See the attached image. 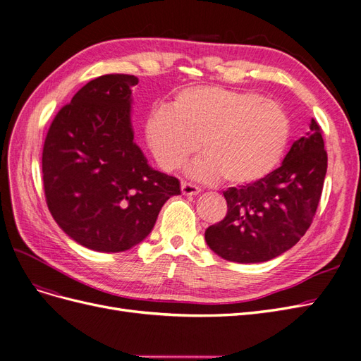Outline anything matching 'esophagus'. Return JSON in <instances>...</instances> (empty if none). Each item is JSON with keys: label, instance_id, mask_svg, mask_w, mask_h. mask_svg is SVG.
I'll return each instance as SVG.
<instances>
[{"label": "esophagus", "instance_id": "1", "mask_svg": "<svg viewBox=\"0 0 361 361\" xmlns=\"http://www.w3.org/2000/svg\"><path fill=\"white\" fill-rule=\"evenodd\" d=\"M180 190H182V194H185V195H195V194L200 192V188L197 187V185H194V183L187 182V180H183L180 183Z\"/></svg>", "mask_w": 361, "mask_h": 361}]
</instances>
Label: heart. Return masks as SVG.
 I'll return each mask as SVG.
<instances>
[{"instance_id": "heart-1", "label": "heart", "mask_w": 361, "mask_h": 361, "mask_svg": "<svg viewBox=\"0 0 361 361\" xmlns=\"http://www.w3.org/2000/svg\"><path fill=\"white\" fill-rule=\"evenodd\" d=\"M289 129L286 111L274 101L253 92L197 85L174 96L170 110L161 106L147 117L146 140L164 170H178L200 149L204 158L192 167L194 176L247 185L277 166Z\"/></svg>"}]
</instances>
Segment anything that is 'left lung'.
<instances>
[{
  "instance_id": "obj_1",
  "label": "left lung",
  "mask_w": 361,
  "mask_h": 361,
  "mask_svg": "<svg viewBox=\"0 0 361 361\" xmlns=\"http://www.w3.org/2000/svg\"><path fill=\"white\" fill-rule=\"evenodd\" d=\"M322 129L295 141L281 166L253 183L226 190L227 214L206 228L218 256L239 264L274 259L297 244L313 223L326 173Z\"/></svg>"
}]
</instances>
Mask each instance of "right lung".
<instances>
[{
  "instance_id": "right-lung-1",
  "label": "right lung",
  "mask_w": 361,
  "mask_h": 361,
  "mask_svg": "<svg viewBox=\"0 0 361 361\" xmlns=\"http://www.w3.org/2000/svg\"><path fill=\"white\" fill-rule=\"evenodd\" d=\"M137 76L102 75L61 106L42 152L43 190L54 220L73 241L102 253L129 250L150 233L180 183L149 167L134 143L130 87Z\"/></svg>"
}]
</instances>
